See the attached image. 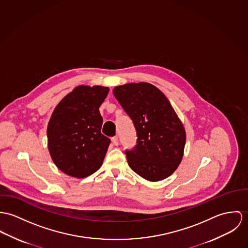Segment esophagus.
<instances>
[{"label":"esophagus","instance_id":"esophagus-1","mask_svg":"<svg viewBox=\"0 0 248 248\" xmlns=\"http://www.w3.org/2000/svg\"><path fill=\"white\" fill-rule=\"evenodd\" d=\"M112 141H113V143H114L115 145H118V137L115 136V137L112 138Z\"/></svg>","mask_w":248,"mask_h":248}]
</instances>
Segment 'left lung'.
Returning <instances> with one entry per match:
<instances>
[{"mask_svg": "<svg viewBox=\"0 0 248 248\" xmlns=\"http://www.w3.org/2000/svg\"><path fill=\"white\" fill-rule=\"evenodd\" d=\"M113 94L137 132V144L125 150L130 168L150 182L169 177L182 162L186 137L165 94L143 82L116 86Z\"/></svg>", "mask_w": 248, "mask_h": 248, "instance_id": "obj_1", "label": "left lung"}]
</instances>
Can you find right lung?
Segmentation results:
<instances>
[{"label": "right lung", "instance_id": "1", "mask_svg": "<svg viewBox=\"0 0 248 248\" xmlns=\"http://www.w3.org/2000/svg\"><path fill=\"white\" fill-rule=\"evenodd\" d=\"M109 88L79 85L56 107L47 125V146L56 166L83 179L103 165L110 139L101 133L99 108Z\"/></svg>", "mask_w": 248, "mask_h": 248}]
</instances>
